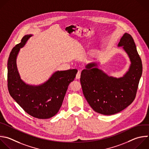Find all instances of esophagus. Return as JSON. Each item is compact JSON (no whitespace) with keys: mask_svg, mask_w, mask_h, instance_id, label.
Here are the masks:
<instances>
[{"mask_svg":"<svg viewBox=\"0 0 149 149\" xmlns=\"http://www.w3.org/2000/svg\"><path fill=\"white\" fill-rule=\"evenodd\" d=\"M80 77H81V71H78V72H77V75H76V79H79V78H80Z\"/></svg>","mask_w":149,"mask_h":149,"instance_id":"34e87169","label":"esophagus"}]
</instances>
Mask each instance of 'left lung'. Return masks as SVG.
<instances>
[{
  "instance_id": "obj_1",
  "label": "left lung",
  "mask_w": 149,
  "mask_h": 149,
  "mask_svg": "<svg viewBox=\"0 0 149 149\" xmlns=\"http://www.w3.org/2000/svg\"><path fill=\"white\" fill-rule=\"evenodd\" d=\"M127 54L130 64L121 77L109 76L92 62L81 72L80 81L84 95L92 109L105 115L117 113L130 105L136 97L142 74V63L132 37L125 33L118 45Z\"/></svg>"
}]
</instances>
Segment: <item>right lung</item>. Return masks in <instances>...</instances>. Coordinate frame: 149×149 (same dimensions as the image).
<instances>
[{
	"instance_id": "add662e5",
	"label": "right lung",
	"mask_w": 149,
	"mask_h": 149,
	"mask_svg": "<svg viewBox=\"0 0 149 149\" xmlns=\"http://www.w3.org/2000/svg\"><path fill=\"white\" fill-rule=\"evenodd\" d=\"M32 36H24L21 42L12 49L8 63V86L10 96L26 112L38 119H48L59 111L68 87L78 70L57 71L41 84H26L21 79L16 60L20 48Z\"/></svg>"
}]
</instances>
